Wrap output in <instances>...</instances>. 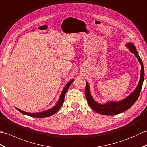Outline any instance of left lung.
Here are the masks:
<instances>
[{
	"label": "left lung",
	"instance_id": "obj_1",
	"mask_svg": "<svg viewBox=\"0 0 147 147\" xmlns=\"http://www.w3.org/2000/svg\"><path fill=\"white\" fill-rule=\"evenodd\" d=\"M126 45L129 48V51L138 59L139 62L142 65L141 74H140V80L138 85L135 90V91L123 100L119 102H109L105 104H99L94 100V99L92 98V96L90 95L88 84L86 82L85 94L87 100V102L90 106V107L98 114L107 115H114L120 114L121 112H123L127 111V109H129L135 104L137 99L139 97L140 93L142 88L143 80H144L143 64L142 59H140L138 52H137L135 46L131 43H127Z\"/></svg>",
	"mask_w": 147,
	"mask_h": 147
}]
</instances>
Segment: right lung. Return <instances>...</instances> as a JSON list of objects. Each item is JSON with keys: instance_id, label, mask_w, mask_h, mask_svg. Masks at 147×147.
<instances>
[{"instance_id": "1", "label": "right lung", "mask_w": 147, "mask_h": 147, "mask_svg": "<svg viewBox=\"0 0 147 147\" xmlns=\"http://www.w3.org/2000/svg\"><path fill=\"white\" fill-rule=\"evenodd\" d=\"M74 80H71L69 82L67 83V84L65 86V87L64 88L63 90L61 93V95L60 96V98H59V100L58 102L57 103L54 107H53L52 109H49V110H47L45 111H43L41 112H37V113H30V112H24L23 111L20 110L19 109H16L18 111H20V112H21L22 114H25L27 115H29V116L33 117H36V118H43V117H49L51 115L54 114L55 113H56L60 108L62 107V105L64 103V97H65V95L66 93L67 90L69 88V86H71V84L73 82Z\"/></svg>"}]
</instances>
